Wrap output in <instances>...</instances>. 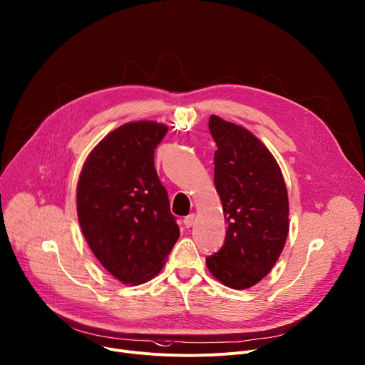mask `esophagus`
<instances>
[{"label": "esophagus", "mask_w": 365, "mask_h": 365, "mask_svg": "<svg viewBox=\"0 0 365 365\" xmlns=\"http://www.w3.org/2000/svg\"><path fill=\"white\" fill-rule=\"evenodd\" d=\"M195 218H196V215H195V214H189L187 217H185V218H183V224H185V227H186V228H190V227L195 224Z\"/></svg>", "instance_id": "obj_1"}]
</instances>
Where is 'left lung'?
Wrapping results in <instances>:
<instances>
[{
  "mask_svg": "<svg viewBox=\"0 0 365 365\" xmlns=\"http://www.w3.org/2000/svg\"><path fill=\"white\" fill-rule=\"evenodd\" d=\"M208 125L218 147L214 183L227 233L220 252L207 257V268L225 287L245 289L271 272L285 246L287 186L275 157L250 130L217 115Z\"/></svg>",
  "mask_w": 365,
  "mask_h": 365,
  "instance_id": "obj_1",
  "label": "left lung"
}]
</instances>
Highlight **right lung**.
Segmentation results:
<instances>
[{
  "label": "right lung",
  "mask_w": 365,
  "mask_h": 365,
  "mask_svg": "<svg viewBox=\"0 0 365 365\" xmlns=\"http://www.w3.org/2000/svg\"><path fill=\"white\" fill-rule=\"evenodd\" d=\"M168 129L154 120L120 125L91 150L78 178L83 236L125 285L154 278L180 235L154 168V150Z\"/></svg>",
  "instance_id": "add662e5"
}]
</instances>
